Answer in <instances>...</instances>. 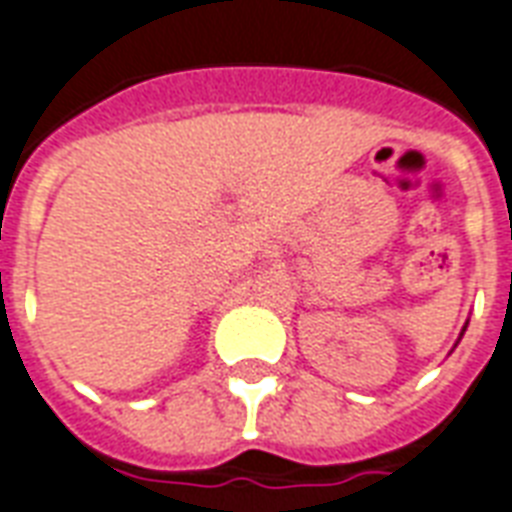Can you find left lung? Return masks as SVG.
I'll return each mask as SVG.
<instances>
[{
  "label": "left lung",
  "mask_w": 512,
  "mask_h": 512,
  "mask_svg": "<svg viewBox=\"0 0 512 512\" xmlns=\"http://www.w3.org/2000/svg\"><path fill=\"white\" fill-rule=\"evenodd\" d=\"M466 324H469V322H466ZM466 324H464V330H461V335H458V341H461V338H464V333H466ZM458 341H455V346H458ZM455 346H453V349H455Z\"/></svg>",
  "instance_id": "obj_1"
}]
</instances>
